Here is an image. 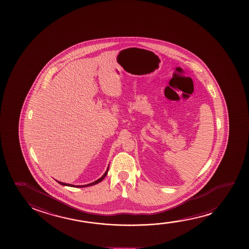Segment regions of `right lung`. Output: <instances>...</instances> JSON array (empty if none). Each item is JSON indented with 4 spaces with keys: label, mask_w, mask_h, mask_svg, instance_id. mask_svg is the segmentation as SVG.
Returning <instances> with one entry per match:
<instances>
[{
    "label": "right lung",
    "mask_w": 249,
    "mask_h": 249,
    "mask_svg": "<svg viewBox=\"0 0 249 249\" xmlns=\"http://www.w3.org/2000/svg\"><path fill=\"white\" fill-rule=\"evenodd\" d=\"M108 170H109V167L107 168V171H106V173H105V174L103 175L102 177L100 178H99L98 180L94 181V182H92V183H91V184H85V185H76L75 187L77 188H82V187H88V186H91V185H94V184H98V183H99V182H101V181L105 178V177H106V175H107V173H108ZM58 184H62V185H66V186H71V187H75V185H73V184H65V183H62V182H58Z\"/></svg>",
    "instance_id": "obj_1"
}]
</instances>
